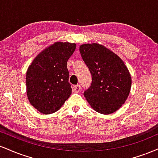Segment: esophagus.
Segmentation results:
<instances>
[{"instance_id":"1","label":"esophagus","mask_w":158,"mask_h":158,"mask_svg":"<svg viewBox=\"0 0 158 158\" xmlns=\"http://www.w3.org/2000/svg\"><path fill=\"white\" fill-rule=\"evenodd\" d=\"M73 90H75L76 92H77V93H79V92L81 90V86H80V85H75V86L73 87Z\"/></svg>"}]
</instances>
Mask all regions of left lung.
<instances>
[{"label":"left lung","instance_id":"left-lung-1","mask_svg":"<svg viewBox=\"0 0 158 158\" xmlns=\"http://www.w3.org/2000/svg\"><path fill=\"white\" fill-rule=\"evenodd\" d=\"M79 51L92 76L91 85L84 93L86 100L98 113L117 111L126 101L131 87V74L124 61L97 43L81 44Z\"/></svg>","mask_w":158,"mask_h":158}]
</instances>
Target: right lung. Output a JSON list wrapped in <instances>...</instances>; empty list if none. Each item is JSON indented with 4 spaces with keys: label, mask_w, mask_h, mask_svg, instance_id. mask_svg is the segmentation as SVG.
I'll return each mask as SVG.
<instances>
[{
    "label": "right lung",
    "mask_w": 158,
    "mask_h": 158,
    "mask_svg": "<svg viewBox=\"0 0 158 158\" xmlns=\"http://www.w3.org/2000/svg\"><path fill=\"white\" fill-rule=\"evenodd\" d=\"M76 47L74 43L55 42L38 54L27 69V97L41 113L57 111L71 94L67 62Z\"/></svg>",
    "instance_id": "1"
}]
</instances>
